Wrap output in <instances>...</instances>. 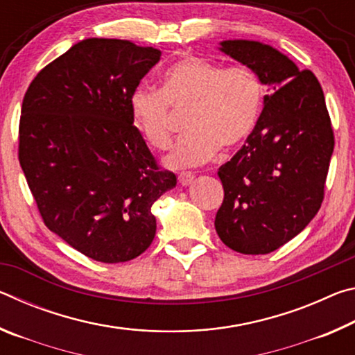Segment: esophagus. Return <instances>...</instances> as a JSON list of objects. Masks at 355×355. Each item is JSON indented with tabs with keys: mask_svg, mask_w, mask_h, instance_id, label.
<instances>
[{
	"mask_svg": "<svg viewBox=\"0 0 355 355\" xmlns=\"http://www.w3.org/2000/svg\"><path fill=\"white\" fill-rule=\"evenodd\" d=\"M194 175H192L191 172H183V173H180L178 175V182H180V184L182 186H189L192 182H194Z\"/></svg>",
	"mask_w": 355,
	"mask_h": 355,
	"instance_id": "34e87169",
	"label": "esophagus"
}]
</instances>
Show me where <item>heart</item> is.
Listing matches in <instances>:
<instances>
[{"label": "heart", "instance_id": "heart-1", "mask_svg": "<svg viewBox=\"0 0 355 355\" xmlns=\"http://www.w3.org/2000/svg\"><path fill=\"white\" fill-rule=\"evenodd\" d=\"M261 84L248 67L224 69L197 56H184L166 69L163 89L141 84L130 95V111L137 127L156 148L172 141L171 106L189 110L188 133L166 158L171 167L205 163L219 147L243 142L254 130L261 105Z\"/></svg>", "mask_w": 355, "mask_h": 355}]
</instances>
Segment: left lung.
Masks as SVG:
<instances>
[{
	"mask_svg": "<svg viewBox=\"0 0 355 355\" xmlns=\"http://www.w3.org/2000/svg\"><path fill=\"white\" fill-rule=\"evenodd\" d=\"M219 50L268 86L263 111L241 150L219 167L224 202L214 227L245 255L269 254L297 236L320 211L334 131L322 89L310 70L257 40H224Z\"/></svg>",
	"mask_w": 355,
	"mask_h": 355,
	"instance_id": "8db88e82",
	"label": "left lung"
}]
</instances>
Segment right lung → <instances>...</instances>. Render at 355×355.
<instances>
[{"label":"right lung","mask_w":355,"mask_h":355,"mask_svg":"<svg viewBox=\"0 0 355 355\" xmlns=\"http://www.w3.org/2000/svg\"><path fill=\"white\" fill-rule=\"evenodd\" d=\"M159 59L128 40L83 39L23 98L19 158L42 219L95 261L141 255L156 233L153 203L177 184L130 111L131 92Z\"/></svg>","instance_id":"1"}]
</instances>
